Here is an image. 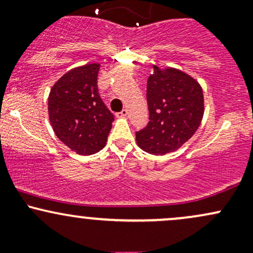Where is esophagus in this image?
Returning <instances> with one entry per match:
<instances>
[{"mask_svg":"<svg viewBox=\"0 0 253 253\" xmlns=\"http://www.w3.org/2000/svg\"><path fill=\"white\" fill-rule=\"evenodd\" d=\"M127 114H128L127 109H123L120 113H117V117L118 118H125V117H127Z\"/></svg>","mask_w":253,"mask_h":253,"instance_id":"1","label":"esophagus"}]
</instances>
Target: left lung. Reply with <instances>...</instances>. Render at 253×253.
I'll list each match as a JSON object with an SVG mask.
<instances>
[{"label": "left lung", "mask_w": 253, "mask_h": 253, "mask_svg": "<svg viewBox=\"0 0 253 253\" xmlns=\"http://www.w3.org/2000/svg\"><path fill=\"white\" fill-rule=\"evenodd\" d=\"M146 98L150 121L135 132L136 144L145 152L156 156L173 152L199 128L205 112L202 88L185 72L153 65Z\"/></svg>", "instance_id": "left-lung-1"}]
</instances>
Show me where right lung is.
<instances>
[{"label":"right lung","instance_id":"add662e5","mask_svg":"<svg viewBox=\"0 0 253 253\" xmlns=\"http://www.w3.org/2000/svg\"><path fill=\"white\" fill-rule=\"evenodd\" d=\"M100 64L66 72L48 95V118L62 143L78 155H94L106 146L114 115L97 89Z\"/></svg>","mask_w":253,"mask_h":253}]
</instances>
